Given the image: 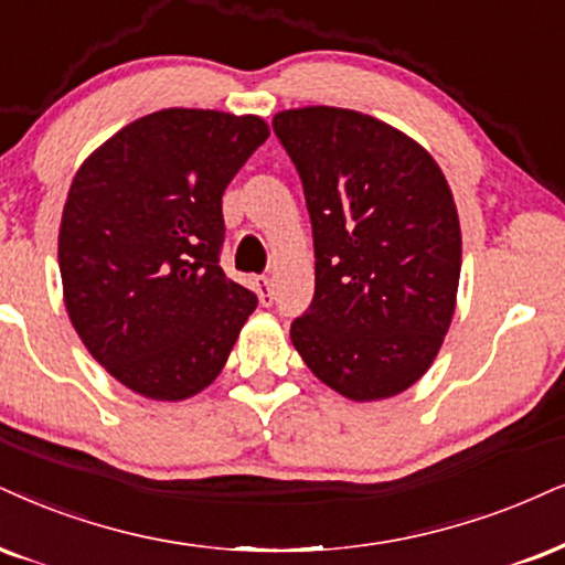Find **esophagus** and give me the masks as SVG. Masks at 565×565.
<instances>
[{
  "instance_id": "esophagus-1",
  "label": "esophagus",
  "mask_w": 565,
  "mask_h": 565,
  "mask_svg": "<svg viewBox=\"0 0 565 565\" xmlns=\"http://www.w3.org/2000/svg\"><path fill=\"white\" fill-rule=\"evenodd\" d=\"M254 290H256V296H259V301H262V306H271L275 303V290H271V282H269V277H254Z\"/></svg>"
}]
</instances>
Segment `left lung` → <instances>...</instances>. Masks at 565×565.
<instances>
[{"label":"left lung","instance_id":"obj_1","mask_svg":"<svg viewBox=\"0 0 565 565\" xmlns=\"http://www.w3.org/2000/svg\"><path fill=\"white\" fill-rule=\"evenodd\" d=\"M271 128L315 230V298L290 340L348 401L393 398L424 377L456 311L461 225L448 180L414 138L353 109H285Z\"/></svg>","mask_w":565,"mask_h":565}]
</instances>
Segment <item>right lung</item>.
<instances>
[{
    "label": "right lung",
    "mask_w": 565,
    "mask_h": 565,
    "mask_svg": "<svg viewBox=\"0 0 565 565\" xmlns=\"http://www.w3.org/2000/svg\"><path fill=\"white\" fill-rule=\"evenodd\" d=\"M269 138L256 115L159 109L104 141L60 225L67 317L117 382L151 401L212 385L256 309L225 277L222 193Z\"/></svg>",
    "instance_id": "add662e5"
}]
</instances>
